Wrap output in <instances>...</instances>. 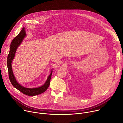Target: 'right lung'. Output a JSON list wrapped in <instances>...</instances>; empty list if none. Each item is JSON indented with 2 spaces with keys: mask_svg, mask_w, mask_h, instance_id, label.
<instances>
[{
  "mask_svg": "<svg viewBox=\"0 0 123 123\" xmlns=\"http://www.w3.org/2000/svg\"><path fill=\"white\" fill-rule=\"evenodd\" d=\"M26 36V32L25 31V28H23L21 31L19 33V34L17 36L14 37L13 40H12L11 43V47L10 49V52L7 57V67L8 68V74H9V77L11 82L12 85L15 87L16 89L19 90L22 93L24 94H26L28 96H32L34 95H37L39 94L42 93L44 92L48 88V87L49 86L50 78L52 73V70L51 69L50 74L48 77L47 81H46L45 83L42 86L37 87V88H26L20 84H19L16 81V79L13 75L12 70V68L11 63L12 62L14 58L15 51L16 49L18 47L21 42L22 41L23 39Z\"/></svg>",
  "mask_w": 123,
  "mask_h": 123,
  "instance_id": "add662e5",
  "label": "right lung"
}]
</instances>
